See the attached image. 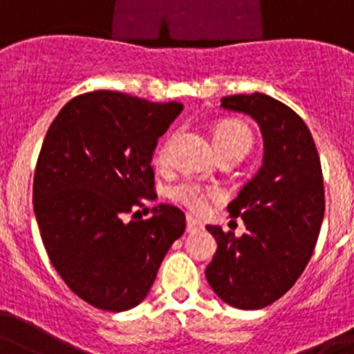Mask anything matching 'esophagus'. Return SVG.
Returning <instances> with one entry per match:
<instances>
[{
  "instance_id": "34e87169",
  "label": "esophagus",
  "mask_w": 354,
  "mask_h": 354,
  "mask_svg": "<svg viewBox=\"0 0 354 354\" xmlns=\"http://www.w3.org/2000/svg\"><path fill=\"white\" fill-rule=\"evenodd\" d=\"M203 229V223L197 222V220H194L192 216H188L187 218V232H197V230Z\"/></svg>"
}]
</instances>
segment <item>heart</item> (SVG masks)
Wrapping results in <instances>:
<instances>
[{
	"instance_id": "heart-1",
	"label": "heart",
	"mask_w": 354,
	"mask_h": 354,
	"mask_svg": "<svg viewBox=\"0 0 354 354\" xmlns=\"http://www.w3.org/2000/svg\"><path fill=\"white\" fill-rule=\"evenodd\" d=\"M213 140L216 145L220 155L230 153V151H237V153L246 155L253 145V136L250 129L246 125L239 124V122H222L214 127ZM169 158V143H164L158 148L157 155H155V166L164 167ZM220 196L218 190L214 188L203 187V185L196 183V181H183L178 183L176 187L171 188L169 197L180 206L187 207L192 213H203L206 211L207 204L213 199Z\"/></svg>"
}]
</instances>
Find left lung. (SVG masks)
<instances>
[{"instance_id":"1","label":"left lung","mask_w":354,"mask_h":354,"mask_svg":"<svg viewBox=\"0 0 354 354\" xmlns=\"http://www.w3.org/2000/svg\"><path fill=\"white\" fill-rule=\"evenodd\" d=\"M222 108L260 125L263 164L227 206L246 232L206 227L218 244L206 277L223 302L253 311L281 299L313 257L325 214L323 173L311 131L281 101L237 94L223 97Z\"/></svg>"}]
</instances>
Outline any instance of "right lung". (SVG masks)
<instances>
[{
  "instance_id": "obj_1",
  "label": "right lung",
  "mask_w": 354,
  "mask_h": 354,
  "mask_svg": "<svg viewBox=\"0 0 354 354\" xmlns=\"http://www.w3.org/2000/svg\"><path fill=\"white\" fill-rule=\"evenodd\" d=\"M181 110V102L87 92L66 102L43 140L32 181L41 241L69 290L102 311L136 307L185 232V213L169 204L134 218L157 199L151 157Z\"/></svg>"
}]
</instances>
